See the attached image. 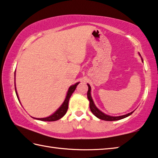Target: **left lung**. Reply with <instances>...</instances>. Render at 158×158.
<instances>
[{
    "instance_id": "obj_1",
    "label": "left lung",
    "mask_w": 158,
    "mask_h": 158,
    "mask_svg": "<svg viewBox=\"0 0 158 158\" xmlns=\"http://www.w3.org/2000/svg\"><path fill=\"white\" fill-rule=\"evenodd\" d=\"M142 62H143V60H142ZM87 85H88V88H89V89H88V92H87V98L89 101V107H90L91 111H92V112L96 116V117L100 118V119L105 120V121H117V120L122 119V118L128 117V116H130L131 114H132V113H133L134 111L130 112V113H128V114H125V115L118 116V117H112V116H109V115L104 114L103 112H102L101 110H99L97 107H96L95 104H94V101L92 100V96H91V87L89 84H87Z\"/></svg>"
}]
</instances>
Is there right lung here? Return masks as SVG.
I'll use <instances>...</instances> for the list:
<instances>
[{
	"instance_id": "add662e5",
	"label": "right lung",
	"mask_w": 158,
	"mask_h": 158,
	"mask_svg": "<svg viewBox=\"0 0 158 158\" xmlns=\"http://www.w3.org/2000/svg\"><path fill=\"white\" fill-rule=\"evenodd\" d=\"M79 83H80V82H77V83H76V84L73 85H71V86L69 88L67 94H66V98H65L64 101V103L62 104V106H61L59 107V108H58L56 110V111H55L53 113V114L50 116V117H46V118H35V119H38V120H40V121H57L58 119H60V118H61L62 117H64V114L66 113V112H67L69 98H70L71 96L72 95V94L73 93L75 89H76V87L77 86V85H78ZM15 86L16 94V96H17V98H18V100H19L17 92H16V85H15Z\"/></svg>"
}]
</instances>
